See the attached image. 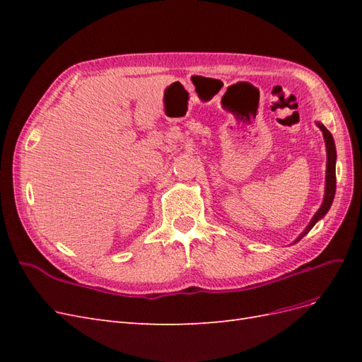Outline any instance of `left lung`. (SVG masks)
<instances>
[{
	"label": "left lung",
	"instance_id": "obj_1",
	"mask_svg": "<svg viewBox=\"0 0 362 362\" xmlns=\"http://www.w3.org/2000/svg\"><path fill=\"white\" fill-rule=\"evenodd\" d=\"M317 127L320 128L323 133L325 139V145H326V181H325V196H323V202L320 205L319 210L313 216L311 222L308 223L303 229V233L294 240V243H298L300 238H303L306 234H308L313 226L326 216V213L329 211V208L334 202V196H335V187H337V178H335V163H337V149H335V141L332 134L326 129V127L322 122H315Z\"/></svg>",
	"mask_w": 362,
	"mask_h": 362
}]
</instances>
